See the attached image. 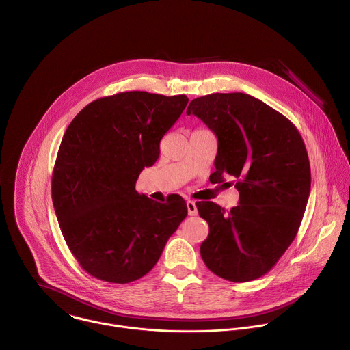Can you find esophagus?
Masks as SVG:
<instances>
[{
  "instance_id": "esophagus-1",
  "label": "esophagus",
  "mask_w": 350,
  "mask_h": 350,
  "mask_svg": "<svg viewBox=\"0 0 350 350\" xmlns=\"http://www.w3.org/2000/svg\"><path fill=\"white\" fill-rule=\"evenodd\" d=\"M187 210L189 215H196L198 214V207L193 200H187Z\"/></svg>"
}]
</instances>
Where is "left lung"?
Here are the masks:
<instances>
[{"mask_svg": "<svg viewBox=\"0 0 350 350\" xmlns=\"http://www.w3.org/2000/svg\"><path fill=\"white\" fill-rule=\"evenodd\" d=\"M187 113L218 139L214 180L230 176L239 191V204L229 211L213 202L196 203L208 224L202 260L225 280L258 279L288 249L304 217L310 192L304 140L284 115L246 93L196 97Z\"/></svg>", "mask_w": 350, "mask_h": 350, "instance_id": "left-lung-1", "label": "left lung"}]
</instances>
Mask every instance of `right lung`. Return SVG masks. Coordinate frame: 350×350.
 <instances>
[{"label": "right lung", "instance_id": "right-lung-1", "mask_svg": "<svg viewBox=\"0 0 350 350\" xmlns=\"http://www.w3.org/2000/svg\"><path fill=\"white\" fill-rule=\"evenodd\" d=\"M185 94L121 92L89 103L68 125L53 167L52 200L63 238L83 271L126 284L147 275L187 217V203L136 191Z\"/></svg>", "mask_w": 350, "mask_h": 350}]
</instances>
